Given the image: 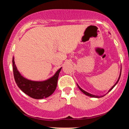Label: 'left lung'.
<instances>
[{
  "instance_id": "8db88e82",
  "label": "left lung",
  "mask_w": 129,
  "mask_h": 129,
  "mask_svg": "<svg viewBox=\"0 0 129 129\" xmlns=\"http://www.w3.org/2000/svg\"><path fill=\"white\" fill-rule=\"evenodd\" d=\"M121 72L120 73V75H119V78H118V80H117V81L116 82V83H115V84L114 85H113V86H112V88H111L110 90H109V91L108 92H109V91H110V90H112V89H113V88H114V87L115 86V85H116L117 83H118V81H119V78H120V77H121ZM77 86H78V88L80 89V90L82 91V92L83 93H84L85 94H86V95H88V96H89V97H95V98H100V97H104L103 95H102V96H97V95H93V94H90V93H88V92H86V91H85V90H83V89H82L81 88H80V87L78 85H77Z\"/></svg>"
}]
</instances>
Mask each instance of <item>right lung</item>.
Listing matches in <instances>:
<instances>
[{
  "label": "right lung",
  "mask_w": 129,
  "mask_h": 129,
  "mask_svg": "<svg viewBox=\"0 0 129 129\" xmlns=\"http://www.w3.org/2000/svg\"><path fill=\"white\" fill-rule=\"evenodd\" d=\"M13 72L17 85L26 94L35 99L47 98L56 90L57 80L61 68L56 72L53 76L43 81H34L23 77L17 71L15 64L14 57L12 59Z\"/></svg>",
  "instance_id": "right-lung-1"
}]
</instances>
